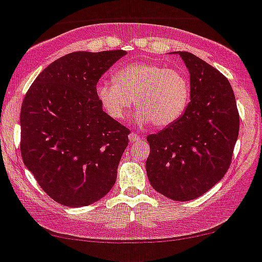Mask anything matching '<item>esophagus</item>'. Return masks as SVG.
<instances>
[{
    "instance_id": "34e87169",
    "label": "esophagus",
    "mask_w": 262,
    "mask_h": 262,
    "mask_svg": "<svg viewBox=\"0 0 262 262\" xmlns=\"http://www.w3.org/2000/svg\"><path fill=\"white\" fill-rule=\"evenodd\" d=\"M140 139H142V137L138 136L136 132H132V133L129 134V140H130V142H138Z\"/></svg>"
}]
</instances>
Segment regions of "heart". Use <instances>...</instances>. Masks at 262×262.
Returning a JSON list of instances; mask_svg holds the SVG:
<instances>
[{
  "label": "heart",
  "instance_id": "1",
  "mask_svg": "<svg viewBox=\"0 0 262 262\" xmlns=\"http://www.w3.org/2000/svg\"><path fill=\"white\" fill-rule=\"evenodd\" d=\"M96 95L114 119H123L134 100L139 109L137 122H150L156 128H166L183 115L191 98V84L180 69L137 61L118 69L113 81L99 82Z\"/></svg>",
  "mask_w": 262,
  "mask_h": 262
}]
</instances>
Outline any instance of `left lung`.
<instances>
[{"label": "left lung", "mask_w": 262, "mask_h": 262, "mask_svg": "<svg viewBox=\"0 0 262 262\" xmlns=\"http://www.w3.org/2000/svg\"><path fill=\"white\" fill-rule=\"evenodd\" d=\"M178 54L191 74V101L177 122L147 137L150 153L145 169L157 192L191 201L211 189L230 168L240 115L224 74L191 52Z\"/></svg>", "instance_id": "obj_1"}]
</instances>
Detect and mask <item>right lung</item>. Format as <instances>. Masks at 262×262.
<instances>
[{
    "instance_id": "1",
    "label": "right lung",
    "mask_w": 262,
    "mask_h": 262,
    "mask_svg": "<svg viewBox=\"0 0 262 262\" xmlns=\"http://www.w3.org/2000/svg\"><path fill=\"white\" fill-rule=\"evenodd\" d=\"M125 54L71 52L43 69L25 95L22 161L60 205H92L114 186L130 130L104 112L96 84Z\"/></svg>"
}]
</instances>
